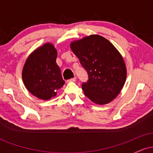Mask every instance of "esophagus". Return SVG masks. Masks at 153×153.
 Instances as JSON below:
<instances>
[{
    "instance_id": "34e87169",
    "label": "esophagus",
    "mask_w": 153,
    "mask_h": 153,
    "mask_svg": "<svg viewBox=\"0 0 153 153\" xmlns=\"http://www.w3.org/2000/svg\"><path fill=\"white\" fill-rule=\"evenodd\" d=\"M75 80H76V78H72L71 79H69V80H68V81H69V82H75Z\"/></svg>"
}]
</instances>
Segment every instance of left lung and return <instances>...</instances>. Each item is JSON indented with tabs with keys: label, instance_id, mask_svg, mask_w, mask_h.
<instances>
[{
	"label": "left lung",
	"instance_id": "obj_1",
	"mask_svg": "<svg viewBox=\"0 0 153 153\" xmlns=\"http://www.w3.org/2000/svg\"><path fill=\"white\" fill-rule=\"evenodd\" d=\"M71 47L88 75L87 82L82 84L85 96L100 105L113 101L127 77L125 63L118 50L99 35L73 42Z\"/></svg>",
	"mask_w": 153,
	"mask_h": 153
}]
</instances>
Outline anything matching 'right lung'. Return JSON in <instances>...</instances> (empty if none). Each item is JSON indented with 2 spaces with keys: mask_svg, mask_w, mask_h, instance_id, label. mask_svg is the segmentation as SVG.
<instances>
[{
  "mask_svg": "<svg viewBox=\"0 0 153 153\" xmlns=\"http://www.w3.org/2000/svg\"><path fill=\"white\" fill-rule=\"evenodd\" d=\"M57 50L50 43L39 47L26 59L22 78L27 90L36 97L48 100L65 84L56 62Z\"/></svg>",
  "mask_w": 153,
  "mask_h": 153,
  "instance_id": "right-lung-1",
  "label": "right lung"
}]
</instances>
